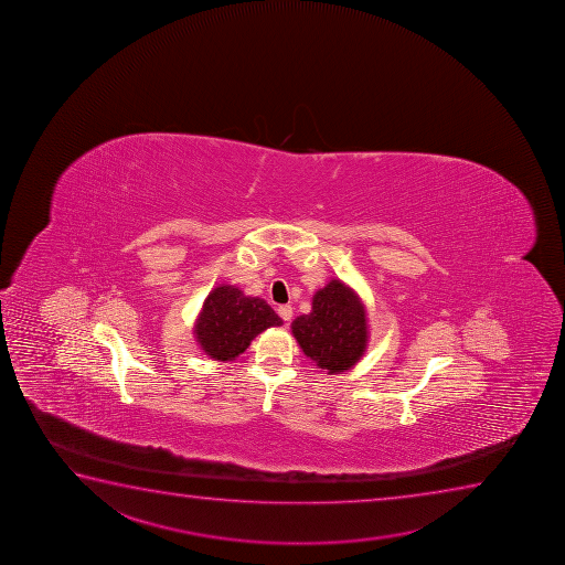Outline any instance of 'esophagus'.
I'll list each match as a JSON object with an SVG mask.
<instances>
[{
	"label": "esophagus",
	"mask_w": 565,
	"mask_h": 565,
	"mask_svg": "<svg viewBox=\"0 0 565 565\" xmlns=\"http://www.w3.org/2000/svg\"><path fill=\"white\" fill-rule=\"evenodd\" d=\"M278 313L279 318L284 319V321H291L292 308L289 305L279 306Z\"/></svg>",
	"instance_id": "obj_1"
}]
</instances>
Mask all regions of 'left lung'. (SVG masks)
<instances>
[{
    "mask_svg": "<svg viewBox=\"0 0 565 565\" xmlns=\"http://www.w3.org/2000/svg\"><path fill=\"white\" fill-rule=\"evenodd\" d=\"M291 329L306 358L327 374L350 371L369 342L365 305L340 279L313 295L312 312L295 319Z\"/></svg>",
    "mask_w": 565,
    "mask_h": 565,
    "instance_id": "1",
    "label": "left lung"
}]
</instances>
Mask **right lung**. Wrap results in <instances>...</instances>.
<instances>
[{"instance_id": "add662e5", "label": "right lung", "mask_w": 565, "mask_h": 565, "mask_svg": "<svg viewBox=\"0 0 565 565\" xmlns=\"http://www.w3.org/2000/svg\"><path fill=\"white\" fill-rule=\"evenodd\" d=\"M284 323L266 300L246 297L238 287H215L207 295L196 323L194 339L200 350L215 361H233L268 327Z\"/></svg>"}]
</instances>
